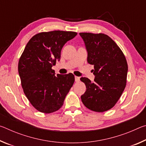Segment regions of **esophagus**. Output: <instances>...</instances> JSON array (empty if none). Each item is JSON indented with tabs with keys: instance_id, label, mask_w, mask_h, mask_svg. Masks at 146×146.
<instances>
[{
	"instance_id": "esophagus-1",
	"label": "esophagus",
	"mask_w": 146,
	"mask_h": 146,
	"mask_svg": "<svg viewBox=\"0 0 146 146\" xmlns=\"http://www.w3.org/2000/svg\"><path fill=\"white\" fill-rule=\"evenodd\" d=\"M75 82H79V80H80V78L78 77V76H75Z\"/></svg>"
}]
</instances>
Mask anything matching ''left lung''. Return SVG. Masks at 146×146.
<instances>
[{
	"label": "left lung",
	"mask_w": 146,
	"mask_h": 146,
	"mask_svg": "<svg viewBox=\"0 0 146 146\" xmlns=\"http://www.w3.org/2000/svg\"><path fill=\"white\" fill-rule=\"evenodd\" d=\"M88 51V62L94 65V82L80 80L86 91L81 100L86 108L96 112L106 111L119 100L126 85L127 63L118 45L107 35L80 33Z\"/></svg>",
	"instance_id": "1"
}]
</instances>
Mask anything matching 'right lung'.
<instances>
[{"mask_svg": "<svg viewBox=\"0 0 146 146\" xmlns=\"http://www.w3.org/2000/svg\"><path fill=\"white\" fill-rule=\"evenodd\" d=\"M76 32L53 31L34 35L24 48L18 70L24 93L31 105L44 113L58 110L75 82L72 73L55 76L52 66L60 59V53Z\"/></svg>", "mask_w": 146, "mask_h": 146, "instance_id": "1", "label": "right lung"}]
</instances>
